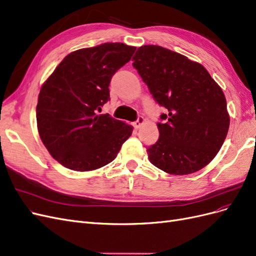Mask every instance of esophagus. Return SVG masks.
<instances>
[{"label":"esophagus","instance_id":"obj_1","mask_svg":"<svg viewBox=\"0 0 256 256\" xmlns=\"http://www.w3.org/2000/svg\"><path fill=\"white\" fill-rule=\"evenodd\" d=\"M144 122H145V120H144V118H142V116H140V118H138L134 122V128H140L143 124H144Z\"/></svg>","mask_w":256,"mask_h":256}]
</instances>
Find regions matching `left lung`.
<instances>
[{"label":"left lung","instance_id":"1","mask_svg":"<svg viewBox=\"0 0 256 256\" xmlns=\"http://www.w3.org/2000/svg\"><path fill=\"white\" fill-rule=\"evenodd\" d=\"M132 60L154 99L168 110L157 124L158 141L146 150L152 164L173 175L200 171L228 131L222 88L203 65L160 46H142Z\"/></svg>","mask_w":256,"mask_h":256}]
</instances>
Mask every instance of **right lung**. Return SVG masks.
I'll use <instances>...</instances> for the list:
<instances>
[{"mask_svg":"<svg viewBox=\"0 0 256 256\" xmlns=\"http://www.w3.org/2000/svg\"><path fill=\"white\" fill-rule=\"evenodd\" d=\"M136 49L106 42L76 50L42 84L36 106L38 134L62 166L78 172L102 168L132 134L131 125L98 112L110 99L112 76Z\"/></svg>","mask_w":256,"mask_h":256,"instance_id":"1","label":"right lung"}]
</instances>
